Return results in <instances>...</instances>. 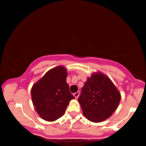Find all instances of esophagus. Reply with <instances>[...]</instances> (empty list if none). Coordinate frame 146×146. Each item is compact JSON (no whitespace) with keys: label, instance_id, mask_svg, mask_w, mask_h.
<instances>
[{"label":"esophagus","instance_id":"1","mask_svg":"<svg viewBox=\"0 0 146 146\" xmlns=\"http://www.w3.org/2000/svg\"><path fill=\"white\" fill-rule=\"evenodd\" d=\"M79 95H80V92H79V91H77V92H76L73 94L74 97H75V98H78Z\"/></svg>","mask_w":146,"mask_h":146}]
</instances>
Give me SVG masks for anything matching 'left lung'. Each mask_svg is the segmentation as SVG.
Masks as SVG:
<instances>
[{
    "mask_svg": "<svg viewBox=\"0 0 146 146\" xmlns=\"http://www.w3.org/2000/svg\"><path fill=\"white\" fill-rule=\"evenodd\" d=\"M78 101L86 118L100 122L115 111L120 101V94L108 76L95 73L85 82Z\"/></svg>",
    "mask_w": 146,
    "mask_h": 146,
    "instance_id": "left-lung-1",
    "label": "left lung"
}]
</instances>
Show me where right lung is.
<instances>
[{"mask_svg": "<svg viewBox=\"0 0 146 146\" xmlns=\"http://www.w3.org/2000/svg\"><path fill=\"white\" fill-rule=\"evenodd\" d=\"M67 71L58 66L47 72L31 89L32 102L44 120L55 121L66 111L69 102L75 97L66 83Z\"/></svg>", "mask_w": 146, "mask_h": 146, "instance_id": "right-lung-1", "label": "right lung"}]
</instances>
